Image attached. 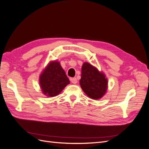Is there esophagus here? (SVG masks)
Wrapping results in <instances>:
<instances>
[{
	"instance_id": "esophagus-1",
	"label": "esophagus",
	"mask_w": 149,
	"mask_h": 149,
	"mask_svg": "<svg viewBox=\"0 0 149 149\" xmlns=\"http://www.w3.org/2000/svg\"><path fill=\"white\" fill-rule=\"evenodd\" d=\"M70 81H71V82L72 83H73V84H76V83H77V82H78L77 79H76V78H71Z\"/></svg>"
}]
</instances>
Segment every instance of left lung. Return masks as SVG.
Masks as SVG:
<instances>
[{
    "instance_id": "left-lung-1",
    "label": "left lung",
    "mask_w": 149,
    "mask_h": 149,
    "mask_svg": "<svg viewBox=\"0 0 149 149\" xmlns=\"http://www.w3.org/2000/svg\"><path fill=\"white\" fill-rule=\"evenodd\" d=\"M79 84L84 93L94 100H100L104 96L108 88L104 73L88 62L82 65Z\"/></svg>"
}]
</instances>
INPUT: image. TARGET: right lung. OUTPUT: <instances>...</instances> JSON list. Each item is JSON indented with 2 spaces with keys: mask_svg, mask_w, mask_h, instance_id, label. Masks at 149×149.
<instances>
[{
  "mask_svg": "<svg viewBox=\"0 0 149 149\" xmlns=\"http://www.w3.org/2000/svg\"><path fill=\"white\" fill-rule=\"evenodd\" d=\"M39 84L44 95L52 97L58 95L70 84V80L60 63L55 60L49 62L40 74Z\"/></svg>",
  "mask_w": 149,
  "mask_h": 149,
  "instance_id": "right-lung-1",
  "label": "right lung"
}]
</instances>
